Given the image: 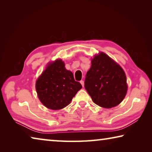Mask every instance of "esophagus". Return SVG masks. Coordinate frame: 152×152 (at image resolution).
Masks as SVG:
<instances>
[{
    "mask_svg": "<svg viewBox=\"0 0 152 152\" xmlns=\"http://www.w3.org/2000/svg\"><path fill=\"white\" fill-rule=\"evenodd\" d=\"M80 84H82V86L84 87V80H80Z\"/></svg>",
    "mask_w": 152,
    "mask_h": 152,
    "instance_id": "1",
    "label": "esophagus"
}]
</instances>
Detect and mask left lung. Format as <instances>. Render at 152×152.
<instances>
[{
  "instance_id": "left-lung-1",
  "label": "left lung",
  "mask_w": 152,
  "mask_h": 152,
  "mask_svg": "<svg viewBox=\"0 0 152 152\" xmlns=\"http://www.w3.org/2000/svg\"><path fill=\"white\" fill-rule=\"evenodd\" d=\"M84 87L95 104L112 108L120 104L127 92L124 70L106 53L94 56L87 72Z\"/></svg>"
}]
</instances>
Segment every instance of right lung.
I'll use <instances>...</instances> for the list:
<instances>
[{
  "mask_svg": "<svg viewBox=\"0 0 152 152\" xmlns=\"http://www.w3.org/2000/svg\"><path fill=\"white\" fill-rule=\"evenodd\" d=\"M37 96L45 107L59 110L70 103L81 84L75 81L72 72L67 70L65 64L57 60L48 64L35 84Z\"/></svg>",
  "mask_w": 152,
  "mask_h": 152,
  "instance_id": "add662e5",
  "label": "right lung"
}]
</instances>
